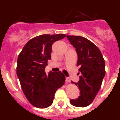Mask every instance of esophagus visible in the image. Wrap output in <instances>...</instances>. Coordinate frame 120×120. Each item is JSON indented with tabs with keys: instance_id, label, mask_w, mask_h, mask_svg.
Segmentation results:
<instances>
[{
	"instance_id": "1",
	"label": "esophagus",
	"mask_w": 120,
	"mask_h": 120,
	"mask_svg": "<svg viewBox=\"0 0 120 120\" xmlns=\"http://www.w3.org/2000/svg\"><path fill=\"white\" fill-rule=\"evenodd\" d=\"M65 81H66L67 82H70V79L68 77H66V78H65Z\"/></svg>"
}]
</instances>
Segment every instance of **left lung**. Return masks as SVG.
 <instances>
[{
  "label": "left lung",
  "mask_w": 120,
  "mask_h": 120,
  "mask_svg": "<svg viewBox=\"0 0 120 120\" xmlns=\"http://www.w3.org/2000/svg\"><path fill=\"white\" fill-rule=\"evenodd\" d=\"M77 54V65L81 75L77 83L80 96L71 99L70 103L76 107H86L93 102L101 88L105 76V62L101 52L94 43L80 36L67 35ZM79 74V73H78Z\"/></svg>",
  "instance_id": "1"
}]
</instances>
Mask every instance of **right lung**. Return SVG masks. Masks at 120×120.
I'll return each instance as SVG.
<instances>
[{
  "instance_id": "add662e5",
  "label": "right lung",
  "mask_w": 120,
  "mask_h": 120,
  "mask_svg": "<svg viewBox=\"0 0 120 120\" xmlns=\"http://www.w3.org/2000/svg\"><path fill=\"white\" fill-rule=\"evenodd\" d=\"M66 35L44 34L27 42L17 59V75L28 101L38 108H46L52 104L55 94L65 83L61 71L45 72L48 60L51 59L52 46Z\"/></svg>"
}]
</instances>
